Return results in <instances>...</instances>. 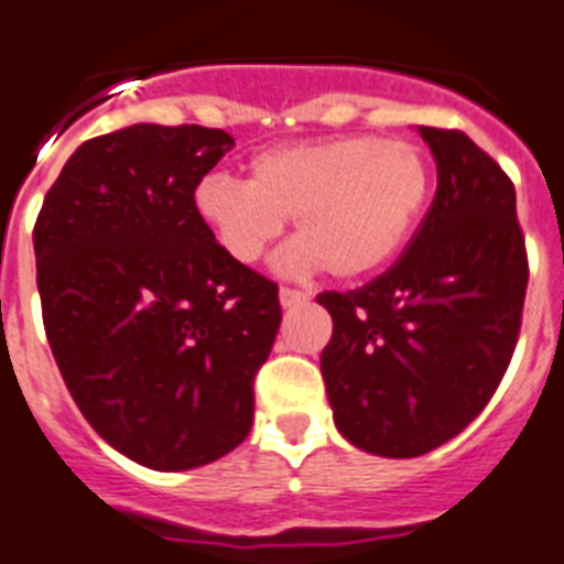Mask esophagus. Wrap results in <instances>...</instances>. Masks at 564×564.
I'll use <instances>...</instances> for the list:
<instances>
[{"mask_svg": "<svg viewBox=\"0 0 564 564\" xmlns=\"http://www.w3.org/2000/svg\"><path fill=\"white\" fill-rule=\"evenodd\" d=\"M278 297H281V306H283V310H290V306L306 304V301H310V295H306V292L290 290V286H281V292H278Z\"/></svg>", "mask_w": 564, "mask_h": 564, "instance_id": "esophagus-1", "label": "esophagus"}]
</instances>
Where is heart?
Wrapping results in <instances>:
<instances>
[{"instance_id": "b5f03b06", "label": "heart", "mask_w": 564, "mask_h": 564, "mask_svg": "<svg viewBox=\"0 0 564 564\" xmlns=\"http://www.w3.org/2000/svg\"><path fill=\"white\" fill-rule=\"evenodd\" d=\"M433 169L404 137H326L254 154L249 180L212 174L194 188V212L217 246L254 263L295 220L297 240L278 258L283 272L326 269L361 281L404 249L427 209Z\"/></svg>"}]
</instances>
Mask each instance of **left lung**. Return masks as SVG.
<instances>
[{"mask_svg":"<svg viewBox=\"0 0 564 564\" xmlns=\"http://www.w3.org/2000/svg\"><path fill=\"white\" fill-rule=\"evenodd\" d=\"M438 172L430 212L384 274L321 292V352L335 427L367 453L442 447L494 399L513 358L528 252L513 183L465 131L419 126Z\"/></svg>","mask_w":564,"mask_h":564,"instance_id":"1","label":"left lung"}]
</instances>
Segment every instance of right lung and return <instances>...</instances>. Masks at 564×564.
Masks as SVG:
<instances>
[{"label":"right lung","mask_w":564,"mask_h":564,"mask_svg":"<svg viewBox=\"0 0 564 564\" xmlns=\"http://www.w3.org/2000/svg\"><path fill=\"white\" fill-rule=\"evenodd\" d=\"M235 140L137 122L68 158L33 226L36 286L70 399L113 451L192 470L252 430L278 286L217 246L194 188Z\"/></svg>","instance_id":"add662e5"}]
</instances>
